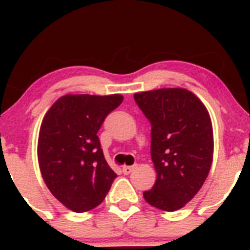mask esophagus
I'll list each match as a JSON object with an SVG mask.
<instances>
[{
    "instance_id": "esophagus-1",
    "label": "esophagus",
    "mask_w": 250,
    "mask_h": 250,
    "mask_svg": "<svg viewBox=\"0 0 250 250\" xmlns=\"http://www.w3.org/2000/svg\"><path fill=\"white\" fill-rule=\"evenodd\" d=\"M134 168H135V166H125V167L122 168L123 174L128 175V174H130L133 172V170H134Z\"/></svg>"
}]
</instances>
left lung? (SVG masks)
<instances>
[{
    "instance_id": "1",
    "label": "left lung",
    "mask_w": 250,
    "mask_h": 250,
    "mask_svg": "<svg viewBox=\"0 0 250 250\" xmlns=\"http://www.w3.org/2000/svg\"><path fill=\"white\" fill-rule=\"evenodd\" d=\"M151 123V160L157 179L144 198L166 211L183 208L208 176L213 160V128L206 106L183 88L134 94Z\"/></svg>"
}]
</instances>
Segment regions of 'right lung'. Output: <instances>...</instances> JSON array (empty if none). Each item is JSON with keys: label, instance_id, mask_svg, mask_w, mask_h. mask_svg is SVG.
Masks as SVG:
<instances>
[{"label": "right lung", "instance_id": "obj_1", "mask_svg": "<svg viewBox=\"0 0 250 250\" xmlns=\"http://www.w3.org/2000/svg\"><path fill=\"white\" fill-rule=\"evenodd\" d=\"M120 94L65 95L42 121L39 163L47 188L76 213L90 210L106 197L117 174L107 165L98 132Z\"/></svg>", "mask_w": 250, "mask_h": 250}]
</instances>
